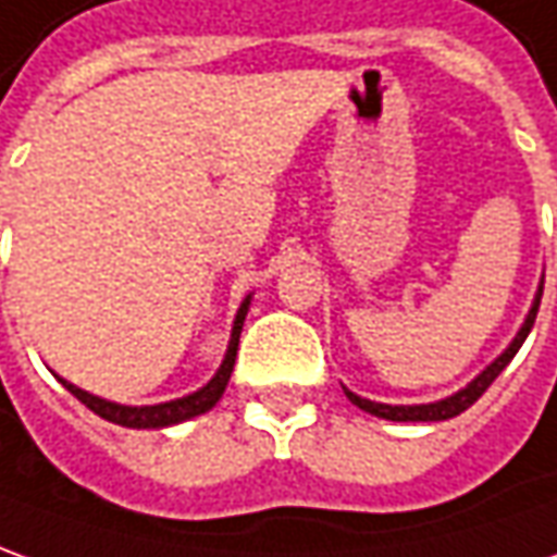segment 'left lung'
Masks as SVG:
<instances>
[{
	"label": "left lung",
	"instance_id": "obj_1",
	"mask_svg": "<svg viewBox=\"0 0 557 557\" xmlns=\"http://www.w3.org/2000/svg\"><path fill=\"white\" fill-rule=\"evenodd\" d=\"M540 298H543V286L536 289V298H533V308L531 313H528V320H524V326L518 329V335L512 338V344L503 350L500 357L494 359L491 366H487L485 372L479 374V377H472L467 387L457 389L454 396H448V399H438V403H430V406H384V403H372V399H362V396H357V393H350V389L344 387V396L354 403L357 408H362V411H369V414H374V418H384V421H448V418H457L460 411H467L482 393H485L491 384H494V377L512 362V357L518 354V347L524 344V338H528V332L533 329V320H536V310H540Z\"/></svg>",
	"mask_w": 557,
	"mask_h": 557
}]
</instances>
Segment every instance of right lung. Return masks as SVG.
Masks as SVG:
<instances>
[{
  "label": "right lung",
  "mask_w": 557,
  "mask_h": 557,
  "mask_svg": "<svg viewBox=\"0 0 557 557\" xmlns=\"http://www.w3.org/2000/svg\"><path fill=\"white\" fill-rule=\"evenodd\" d=\"M247 310L249 295L244 298L237 317H234L228 350H225V359H222L219 372L213 374V381H210L207 387H200L198 393H191V396L173 399V403H161V406H119V403H109V399L94 396L88 389L75 387V384L63 381V377H60V381H63V387L70 389L78 403H85L94 414H100L103 421L119 423V426H131V430H161V426H170V423H183L188 421V418H198L203 411H210V408L222 399L225 387H228V377L231 372H234V357H237V344H240V329H244V320H247Z\"/></svg>",
  "instance_id": "add662e5"
}]
</instances>
